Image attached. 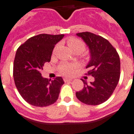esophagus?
Listing matches in <instances>:
<instances>
[{"instance_id":"obj_1","label":"esophagus","mask_w":134,"mask_h":134,"mask_svg":"<svg viewBox=\"0 0 134 134\" xmlns=\"http://www.w3.org/2000/svg\"><path fill=\"white\" fill-rule=\"evenodd\" d=\"M64 81H65V82H68V81H72V79L69 78H64Z\"/></svg>"}]
</instances>
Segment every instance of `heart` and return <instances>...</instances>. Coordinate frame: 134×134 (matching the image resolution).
<instances>
[{"instance_id":"heart-1","label":"heart","mask_w":134,"mask_h":134,"mask_svg":"<svg viewBox=\"0 0 134 134\" xmlns=\"http://www.w3.org/2000/svg\"><path fill=\"white\" fill-rule=\"evenodd\" d=\"M67 44L69 46L71 51L73 52H79V53L83 52L85 49V44L81 40L75 37H70L67 39ZM58 46H56L55 49ZM76 67V64L72 63H64L60 66V73L65 76H70L73 74L75 67Z\"/></svg>"}]
</instances>
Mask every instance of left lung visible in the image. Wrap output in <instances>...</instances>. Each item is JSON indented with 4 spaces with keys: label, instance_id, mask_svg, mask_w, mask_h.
<instances>
[{
    "label": "left lung",
    "instance_id": "obj_1",
    "mask_svg": "<svg viewBox=\"0 0 134 134\" xmlns=\"http://www.w3.org/2000/svg\"><path fill=\"white\" fill-rule=\"evenodd\" d=\"M85 42L90 53L86 68L94 81L83 82V89L76 92V98L83 103L97 105L108 100L115 91L120 76V60L117 51L108 40L91 32L76 34Z\"/></svg>",
    "mask_w": 134,
    "mask_h": 134
}]
</instances>
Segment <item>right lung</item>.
<instances>
[{
	"instance_id": "1",
	"label": "right lung",
	"mask_w": 134,
	"mask_h": 134,
	"mask_svg": "<svg viewBox=\"0 0 134 134\" xmlns=\"http://www.w3.org/2000/svg\"><path fill=\"white\" fill-rule=\"evenodd\" d=\"M64 36L39 34L29 38L17 49L13 65L14 81L19 94L31 105L46 107L58 100L65 83L63 78H43L41 70L45 63L51 61L54 47Z\"/></svg>"
}]
</instances>
